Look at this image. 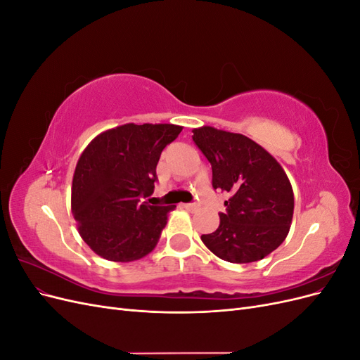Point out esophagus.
<instances>
[{
	"label": "esophagus",
	"mask_w": 360,
	"mask_h": 360,
	"mask_svg": "<svg viewBox=\"0 0 360 360\" xmlns=\"http://www.w3.org/2000/svg\"><path fill=\"white\" fill-rule=\"evenodd\" d=\"M181 207L183 209H186L188 212H197L200 209L198 204H181Z\"/></svg>",
	"instance_id": "34e87169"
}]
</instances>
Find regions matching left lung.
<instances>
[{
    "label": "left lung",
    "instance_id": "1",
    "mask_svg": "<svg viewBox=\"0 0 360 360\" xmlns=\"http://www.w3.org/2000/svg\"><path fill=\"white\" fill-rule=\"evenodd\" d=\"M212 163L213 188L231 195L219 226L201 240L228 263L263 259L285 240L294 212L291 183L281 163L255 141L213 126L192 129Z\"/></svg>",
    "mask_w": 360,
    "mask_h": 360
}]
</instances>
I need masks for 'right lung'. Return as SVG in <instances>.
Returning a JSON list of instances; mask_svg holds the SVG:
<instances>
[{"mask_svg": "<svg viewBox=\"0 0 360 360\" xmlns=\"http://www.w3.org/2000/svg\"><path fill=\"white\" fill-rule=\"evenodd\" d=\"M183 126L126 123L85 147L72 180V214L94 254L115 263L148 255L176 205H150L162 150Z\"/></svg>", "mask_w": 360, "mask_h": 360, "instance_id": "right-lung-1", "label": "right lung"}]
</instances>
